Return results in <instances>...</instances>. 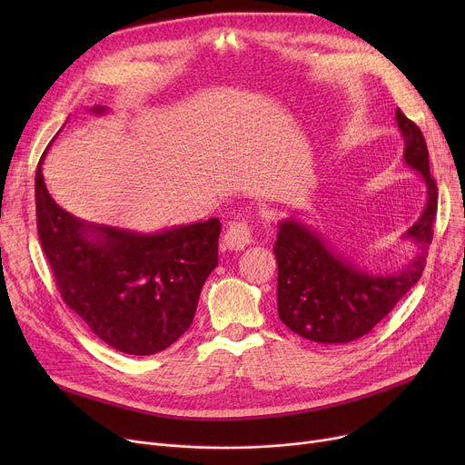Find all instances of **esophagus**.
Returning <instances> with one entry per match:
<instances>
[{
	"label": "esophagus",
	"mask_w": 465,
	"mask_h": 465,
	"mask_svg": "<svg viewBox=\"0 0 465 465\" xmlns=\"http://www.w3.org/2000/svg\"><path fill=\"white\" fill-rule=\"evenodd\" d=\"M252 239V226L247 223L245 218L235 220L232 223L224 233V245L230 251H241L245 249Z\"/></svg>",
	"instance_id": "esophagus-1"
}]
</instances>
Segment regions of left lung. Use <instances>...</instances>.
<instances>
[{
  "label": "left lung",
  "instance_id": "1",
  "mask_svg": "<svg viewBox=\"0 0 465 465\" xmlns=\"http://www.w3.org/2000/svg\"><path fill=\"white\" fill-rule=\"evenodd\" d=\"M396 120L405 141L403 158L419 171L428 190L422 216L403 235L419 247L405 270L394 275L368 273L335 254L326 239L303 223L288 218L279 224L273 247L279 267V319L314 343L343 345L370 333L419 282L426 267L437 214V184L430 173L420 128L401 109L396 111Z\"/></svg>",
  "mask_w": 465,
  "mask_h": 465
}]
</instances>
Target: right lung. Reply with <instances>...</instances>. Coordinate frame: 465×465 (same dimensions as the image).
<instances>
[{"label":"right lung","mask_w":465,"mask_h":465,"mask_svg":"<svg viewBox=\"0 0 465 465\" xmlns=\"http://www.w3.org/2000/svg\"><path fill=\"white\" fill-rule=\"evenodd\" d=\"M95 114L104 105L90 109ZM35 171L37 233L62 300L109 347L156 354L190 328L218 265L220 220L144 235L86 224L64 211Z\"/></svg>","instance_id":"1"}]
</instances>
